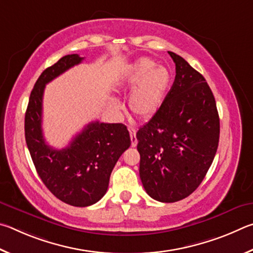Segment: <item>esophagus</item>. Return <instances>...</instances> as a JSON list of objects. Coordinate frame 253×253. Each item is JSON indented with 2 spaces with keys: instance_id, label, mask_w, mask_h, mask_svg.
I'll return each mask as SVG.
<instances>
[{
  "instance_id": "34e87169",
  "label": "esophagus",
  "mask_w": 253,
  "mask_h": 253,
  "mask_svg": "<svg viewBox=\"0 0 253 253\" xmlns=\"http://www.w3.org/2000/svg\"><path fill=\"white\" fill-rule=\"evenodd\" d=\"M129 133L131 138V145L132 147H136V144H138V139H136L135 129H133V127H129Z\"/></svg>"
}]
</instances>
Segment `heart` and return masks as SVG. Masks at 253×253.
<instances>
[{
  "label": "heart",
  "mask_w": 253,
  "mask_h": 253,
  "mask_svg": "<svg viewBox=\"0 0 253 253\" xmlns=\"http://www.w3.org/2000/svg\"><path fill=\"white\" fill-rule=\"evenodd\" d=\"M121 82L127 87L136 86L129 96V108L140 120H150L157 114L169 92L172 75L166 66L157 65L149 57H141L123 72ZM112 106L118 109L117 102Z\"/></svg>",
  "instance_id": "obj_1"
}]
</instances>
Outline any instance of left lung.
I'll return each mask as SVG.
<instances>
[{
  "mask_svg": "<svg viewBox=\"0 0 253 253\" xmlns=\"http://www.w3.org/2000/svg\"><path fill=\"white\" fill-rule=\"evenodd\" d=\"M175 63L173 85L160 110L136 133L140 178L150 197L176 202L205 179L219 144L215 100L203 75L183 57Z\"/></svg>",
  "mask_w": 253,
  "mask_h": 253,
  "instance_id": "8db88e82",
  "label": "left lung"
}]
</instances>
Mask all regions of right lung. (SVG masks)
<instances>
[{
	"label": "right lung",
	"mask_w": 253,
	"mask_h": 253,
	"mask_svg": "<svg viewBox=\"0 0 253 253\" xmlns=\"http://www.w3.org/2000/svg\"><path fill=\"white\" fill-rule=\"evenodd\" d=\"M83 59L65 55L43 71L31 92L24 123L25 141L40 178L59 200L73 207L94 205L104 196L115 163L131 144L124 124L99 121L88 123L64 149L46 144L42 132L44 87Z\"/></svg>",
	"instance_id": "obj_1"
}]
</instances>
